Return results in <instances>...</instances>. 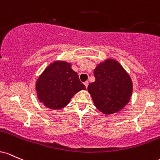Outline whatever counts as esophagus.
Wrapping results in <instances>:
<instances>
[{"mask_svg": "<svg viewBox=\"0 0 160 160\" xmlns=\"http://www.w3.org/2000/svg\"><path fill=\"white\" fill-rule=\"evenodd\" d=\"M84 85H85V88H87L88 86V82H84Z\"/></svg>", "mask_w": 160, "mask_h": 160, "instance_id": "obj_1", "label": "esophagus"}]
</instances>
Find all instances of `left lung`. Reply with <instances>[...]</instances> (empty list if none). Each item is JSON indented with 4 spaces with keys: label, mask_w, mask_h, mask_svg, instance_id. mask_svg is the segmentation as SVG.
Masks as SVG:
<instances>
[{
    "label": "left lung",
    "mask_w": 160,
    "mask_h": 160,
    "mask_svg": "<svg viewBox=\"0 0 160 160\" xmlns=\"http://www.w3.org/2000/svg\"><path fill=\"white\" fill-rule=\"evenodd\" d=\"M95 82L88 87L93 101L100 112L112 114L128 103L132 94V82L117 61L107 60L94 70Z\"/></svg>",
    "instance_id": "left-lung-1"
}]
</instances>
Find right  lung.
Wrapping results in <instances>:
<instances>
[{"label": "right lung", "instance_id": "add662e5", "mask_svg": "<svg viewBox=\"0 0 160 160\" xmlns=\"http://www.w3.org/2000/svg\"><path fill=\"white\" fill-rule=\"evenodd\" d=\"M86 90L71 64L57 61L46 68L36 83L38 98L45 107L60 109L66 107L77 92Z\"/></svg>", "mask_w": 160, "mask_h": 160}]
</instances>
